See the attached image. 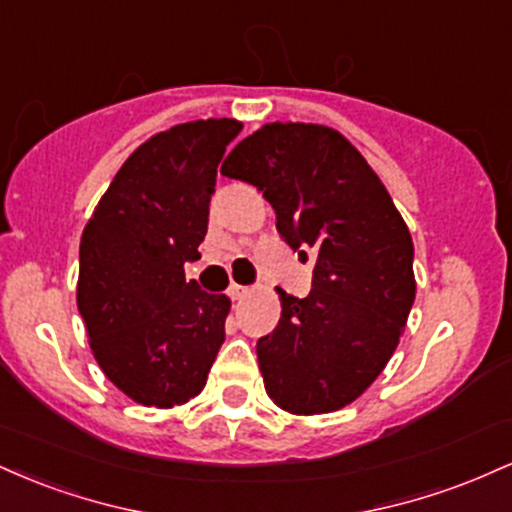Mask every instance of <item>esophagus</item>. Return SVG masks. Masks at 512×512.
Segmentation results:
<instances>
[{
  "label": "esophagus",
  "instance_id": "obj_1",
  "mask_svg": "<svg viewBox=\"0 0 512 512\" xmlns=\"http://www.w3.org/2000/svg\"><path fill=\"white\" fill-rule=\"evenodd\" d=\"M250 293L248 286H240V284H231L228 286V296L233 298V301H240V298H245Z\"/></svg>",
  "mask_w": 512,
  "mask_h": 512
}]
</instances>
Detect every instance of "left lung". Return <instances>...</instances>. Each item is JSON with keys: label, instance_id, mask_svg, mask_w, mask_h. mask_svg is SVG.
I'll return each mask as SVG.
<instances>
[{"label": "left lung", "instance_id": "left-lung-1", "mask_svg": "<svg viewBox=\"0 0 512 512\" xmlns=\"http://www.w3.org/2000/svg\"><path fill=\"white\" fill-rule=\"evenodd\" d=\"M221 175L255 185L284 243L305 260L315 252L313 291L279 289V325L257 342L264 390L291 414L346 407L383 373L414 305L407 223L366 158L325 125H264Z\"/></svg>", "mask_w": 512, "mask_h": 512}]
</instances>
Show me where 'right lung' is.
Returning <instances> with one entry per match:
<instances>
[{
	"label": "right lung",
	"mask_w": 512,
	"mask_h": 512,
	"mask_svg": "<svg viewBox=\"0 0 512 512\" xmlns=\"http://www.w3.org/2000/svg\"><path fill=\"white\" fill-rule=\"evenodd\" d=\"M243 122L195 120L158 132L122 163L88 219L76 305L98 366L144 407L190 402L226 339L231 301L185 279L207 236L226 146Z\"/></svg>",
	"instance_id": "obj_1"
}]
</instances>
